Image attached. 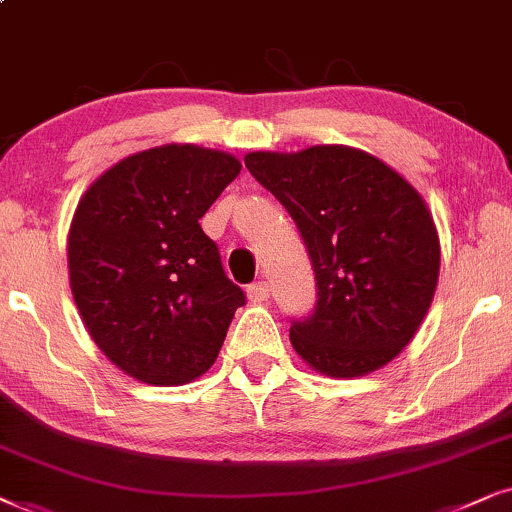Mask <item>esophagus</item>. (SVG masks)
<instances>
[{"label": "esophagus", "instance_id": "esophagus-1", "mask_svg": "<svg viewBox=\"0 0 512 512\" xmlns=\"http://www.w3.org/2000/svg\"><path fill=\"white\" fill-rule=\"evenodd\" d=\"M269 283H252V285H248V299L252 304H262V302H267L269 299Z\"/></svg>", "mask_w": 512, "mask_h": 512}]
</instances>
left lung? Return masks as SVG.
Returning <instances> with one entry per match:
<instances>
[{"mask_svg":"<svg viewBox=\"0 0 512 512\" xmlns=\"http://www.w3.org/2000/svg\"><path fill=\"white\" fill-rule=\"evenodd\" d=\"M245 166L283 203L309 250L318 302L290 342L311 370L353 379L417 335L440 274L426 201L377 156L346 145L250 152Z\"/></svg>","mask_w":512,"mask_h":512,"instance_id":"8db88e82","label":"left lung"}]
</instances>
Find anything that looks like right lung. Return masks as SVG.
Segmentation results:
<instances>
[{
	"instance_id": "add662e5",
	"label": "right lung",
	"mask_w": 512,
	"mask_h": 512,
	"mask_svg": "<svg viewBox=\"0 0 512 512\" xmlns=\"http://www.w3.org/2000/svg\"><path fill=\"white\" fill-rule=\"evenodd\" d=\"M238 173L236 156L170 142L114 163L79 199L72 297L95 346L142 384L208 372L245 304L199 224Z\"/></svg>"
}]
</instances>
